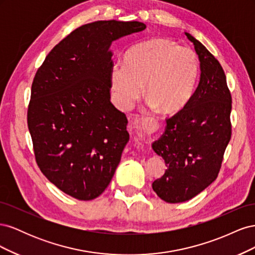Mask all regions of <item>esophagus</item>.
I'll return each mask as SVG.
<instances>
[{
	"instance_id": "esophagus-1",
	"label": "esophagus",
	"mask_w": 255,
	"mask_h": 255,
	"mask_svg": "<svg viewBox=\"0 0 255 255\" xmlns=\"http://www.w3.org/2000/svg\"><path fill=\"white\" fill-rule=\"evenodd\" d=\"M139 126H140V128H141L142 132H143L144 134H146V135H151V134H153V133L155 132V130L157 129L156 122L153 121V120H144L142 123H140ZM129 128H132V129L137 128H138V125H137V123H130Z\"/></svg>"
}]
</instances>
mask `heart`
<instances>
[{
    "mask_svg": "<svg viewBox=\"0 0 255 255\" xmlns=\"http://www.w3.org/2000/svg\"><path fill=\"white\" fill-rule=\"evenodd\" d=\"M199 73L196 52L169 38H156L130 48L125 63L111 67L116 103L128 110L139 98L142 85L148 105L161 115H173L187 104Z\"/></svg>",
    "mask_w": 255,
    "mask_h": 255,
    "instance_id": "b5f03b06",
    "label": "heart"
}]
</instances>
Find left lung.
Listing matches in <instances>:
<instances>
[{"label": "left lung", "instance_id": "8db88e82", "mask_svg": "<svg viewBox=\"0 0 255 255\" xmlns=\"http://www.w3.org/2000/svg\"><path fill=\"white\" fill-rule=\"evenodd\" d=\"M185 35L199 57L198 86L187 104L167 119L163 135L152 142L167 166L152 188L168 203L188 201L217 179L232 129V98L225 71L201 42Z\"/></svg>", "mask_w": 255, "mask_h": 255}]
</instances>
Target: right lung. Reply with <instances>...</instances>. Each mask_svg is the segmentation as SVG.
I'll return each instance as SVG.
<instances>
[{
    "instance_id": "right-lung-1",
    "label": "right lung",
    "mask_w": 255,
    "mask_h": 255,
    "mask_svg": "<svg viewBox=\"0 0 255 255\" xmlns=\"http://www.w3.org/2000/svg\"><path fill=\"white\" fill-rule=\"evenodd\" d=\"M138 21H96L53 48L32 84L27 126L37 165L82 201L109 186L129 139L128 119L111 102L114 41L141 32Z\"/></svg>"
}]
</instances>
